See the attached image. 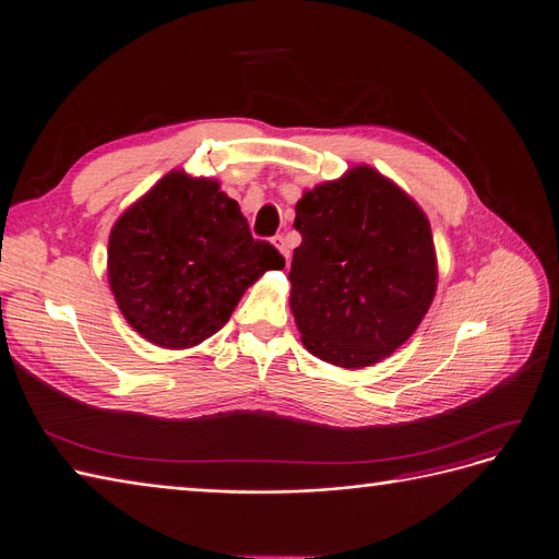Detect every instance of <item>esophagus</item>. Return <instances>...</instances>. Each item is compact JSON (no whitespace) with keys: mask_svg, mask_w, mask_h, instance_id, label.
<instances>
[{"mask_svg":"<svg viewBox=\"0 0 559 559\" xmlns=\"http://www.w3.org/2000/svg\"><path fill=\"white\" fill-rule=\"evenodd\" d=\"M272 243L278 248V251H281V255L285 258V262L287 260H290V248H287V243H285V237L283 235H276L274 239H272Z\"/></svg>","mask_w":559,"mask_h":559,"instance_id":"esophagus-1","label":"esophagus"}]
</instances>
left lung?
Segmentation results:
<instances>
[{
    "label": "left lung",
    "instance_id": "1",
    "mask_svg": "<svg viewBox=\"0 0 559 559\" xmlns=\"http://www.w3.org/2000/svg\"><path fill=\"white\" fill-rule=\"evenodd\" d=\"M295 227L290 308L311 355L364 368L396 353L436 297L438 260L419 204L357 165L306 191Z\"/></svg>",
    "mask_w": 559,
    "mask_h": 559
}]
</instances>
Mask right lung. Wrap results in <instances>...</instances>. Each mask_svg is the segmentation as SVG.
Masks as SVG:
<instances>
[{
  "label": "right lung",
  "mask_w": 559,
  "mask_h": 559,
  "mask_svg": "<svg viewBox=\"0 0 559 559\" xmlns=\"http://www.w3.org/2000/svg\"><path fill=\"white\" fill-rule=\"evenodd\" d=\"M285 260L253 239L218 181L165 175L112 225L108 281L119 311L154 345L181 349L214 336L246 287Z\"/></svg>",
  "instance_id": "right-lung-1"
}]
</instances>
